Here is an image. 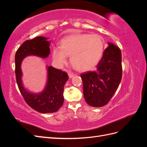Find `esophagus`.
Instances as JSON below:
<instances>
[{"mask_svg": "<svg viewBox=\"0 0 147 147\" xmlns=\"http://www.w3.org/2000/svg\"><path fill=\"white\" fill-rule=\"evenodd\" d=\"M75 75V74H74V73H72V72H69V76L70 78H72Z\"/></svg>", "mask_w": 147, "mask_h": 147, "instance_id": "obj_1", "label": "esophagus"}]
</instances>
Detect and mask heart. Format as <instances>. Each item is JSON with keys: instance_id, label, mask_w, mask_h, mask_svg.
Segmentation results:
<instances>
[{"instance_id": "heart-1", "label": "heart", "mask_w": 147, "mask_h": 147, "mask_svg": "<svg viewBox=\"0 0 147 147\" xmlns=\"http://www.w3.org/2000/svg\"><path fill=\"white\" fill-rule=\"evenodd\" d=\"M104 50V42L96 34H80L64 37L60 47H53L52 57L59 65L70 56L72 65L78 70H88L99 63Z\"/></svg>"}]
</instances>
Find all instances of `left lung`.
Listing matches in <instances>:
<instances>
[{
    "label": "left lung",
    "instance_id": "8db88e82",
    "mask_svg": "<svg viewBox=\"0 0 147 147\" xmlns=\"http://www.w3.org/2000/svg\"><path fill=\"white\" fill-rule=\"evenodd\" d=\"M108 44L96 70L81 75L84 99L88 104L94 107L108 104L122 78L121 50L112 43Z\"/></svg>",
    "mask_w": 147,
    "mask_h": 147
}]
</instances>
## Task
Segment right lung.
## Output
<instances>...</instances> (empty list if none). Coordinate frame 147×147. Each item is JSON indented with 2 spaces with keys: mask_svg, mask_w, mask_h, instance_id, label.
Here are the masks:
<instances>
[{
  "mask_svg": "<svg viewBox=\"0 0 147 147\" xmlns=\"http://www.w3.org/2000/svg\"><path fill=\"white\" fill-rule=\"evenodd\" d=\"M50 42L47 38L37 37L25 41L15 54V74L18 86L26 102L31 108L42 113H53L58 110L64 103V86L69 78L65 72L48 67V80L45 90L42 92H30L24 88L21 80V62L28 56L46 58L50 55Z\"/></svg>",
  "mask_w": 147,
  "mask_h": 147,
  "instance_id": "obj_1",
  "label": "right lung"
}]
</instances>
